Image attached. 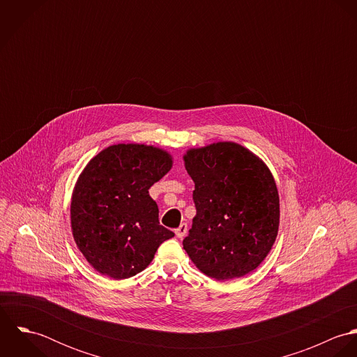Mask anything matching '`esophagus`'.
Returning <instances> with one entry per match:
<instances>
[{
    "label": "esophagus",
    "mask_w": 357,
    "mask_h": 357,
    "mask_svg": "<svg viewBox=\"0 0 357 357\" xmlns=\"http://www.w3.org/2000/svg\"><path fill=\"white\" fill-rule=\"evenodd\" d=\"M174 232H176L177 238H184L187 235V232H188V225L185 222H183Z\"/></svg>",
    "instance_id": "obj_1"
}]
</instances>
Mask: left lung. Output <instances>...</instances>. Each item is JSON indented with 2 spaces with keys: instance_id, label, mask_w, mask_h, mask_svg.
<instances>
[{
  "instance_id": "obj_1",
  "label": "left lung",
  "mask_w": 357,
  "mask_h": 357,
  "mask_svg": "<svg viewBox=\"0 0 357 357\" xmlns=\"http://www.w3.org/2000/svg\"><path fill=\"white\" fill-rule=\"evenodd\" d=\"M184 163L195 183L197 207L184 250L215 280L255 271L271 252L279 229V194L271 170L232 142L191 149Z\"/></svg>"
}]
</instances>
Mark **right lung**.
<instances>
[{
  "mask_svg": "<svg viewBox=\"0 0 357 357\" xmlns=\"http://www.w3.org/2000/svg\"><path fill=\"white\" fill-rule=\"evenodd\" d=\"M172 155L153 146L115 144L93 156L71 198V229L86 261L102 275L126 279L144 271L160 243L174 236L159 225L149 194L170 169Z\"/></svg>",
  "mask_w": 357,
  "mask_h": 357,
  "instance_id": "right-lung-1",
  "label": "right lung"
}]
</instances>
